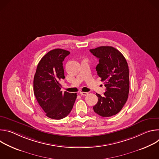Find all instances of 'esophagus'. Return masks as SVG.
<instances>
[{"label":"esophagus","instance_id":"obj_1","mask_svg":"<svg viewBox=\"0 0 159 159\" xmlns=\"http://www.w3.org/2000/svg\"><path fill=\"white\" fill-rule=\"evenodd\" d=\"M80 94L81 96H87L88 95V93H86V92H80Z\"/></svg>","mask_w":159,"mask_h":159}]
</instances>
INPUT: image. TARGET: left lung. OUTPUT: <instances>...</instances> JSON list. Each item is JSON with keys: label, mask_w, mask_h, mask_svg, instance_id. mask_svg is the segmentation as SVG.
Segmentation results:
<instances>
[{"label": "left lung", "mask_w": 159, "mask_h": 159, "mask_svg": "<svg viewBox=\"0 0 159 159\" xmlns=\"http://www.w3.org/2000/svg\"><path fill=\"white\" fill-rule=\"evenodd\" d=\"M90 52L99 58L96 69L106 87L104 96L96 93L98 101L93 107L94 111L102 117L116 115L128 98L129 80L127 61L120 52L112 47H99L90 49Z\"/></svg>", "instance_id": "left-lung-1"}]
</instances>
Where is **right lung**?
Here are the masks:
<instances>
[{"label": "right lung", "instance_id": "add662e5", "mask_svg": "<svg viewBox=\"0 0 159 159\" xmlns=\"http://www.w3.org/2000/svg\"><path fill=\"white\" fill-rule=\"evenodd\" d=\"M70 52L54 49L39 61L34 77L36 99L50 118L61 120L69 115L77 98L76 93H62L60 81L65 79L63 61Z\"/></svg>", "mask_w": 159, "mask_h": 159}]
</instances>
